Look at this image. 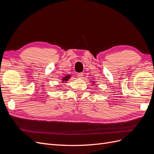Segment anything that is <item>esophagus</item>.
<instances>
[{"instance_id":"esophagus-1","label":"esophagus","mask_w":154,"mask_h":154,"mask_svg":"<svg viewBox=\"0 0 154 154\" xmlns=\"http://www.w3.org/2000/svg\"><path fill=\"white\" fill-rule=\"evenodd\" d=\"M83 73H79V74H78V77L79 78H83Z\"/></svg>"}]
</instances>
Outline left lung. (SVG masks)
Returning a JSON list of instances; mask_svg holds the SVG:
<instances>
[{
  "instance_id": "1",
  "label": "left lung",
  "mask_w": 154,
  "mask_h": 154,
  "mask_svg": "<svg viewBox=\"0 0 154 154\" xmlns=\"http://www.w3.org/2000/svg\"><path fill=\"white\" fill-rule=\"evenodd\" d=\"M93 83H94V82H93Z\"/></svg>"
}]
</instances>
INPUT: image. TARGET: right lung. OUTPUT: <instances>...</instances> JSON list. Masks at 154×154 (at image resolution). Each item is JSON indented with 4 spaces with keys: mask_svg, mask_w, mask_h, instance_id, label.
I'll return each instance as SVG.
<instances>
[{
    "mask_svg": "<svg viewBox=\"0 0 154 154\" xmlns=\"http://www.w3.org/2000/svg\"><path fill=\"white\" fill-rule=\"evenodd\" d=\"M70 77H71V75H67V76H65V77H63V78H62V82H66L70 78Z\"/></svg>",
    "mask_w": 154,
    "mask_h": 154,
    "instance_id": "1",
    "label": "right lung"
}]
</instances>
